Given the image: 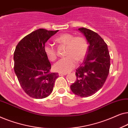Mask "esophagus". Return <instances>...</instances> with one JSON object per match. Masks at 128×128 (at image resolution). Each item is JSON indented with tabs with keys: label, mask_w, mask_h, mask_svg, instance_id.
Wrapping results in <instances>:
<instances>
[{
	"label": "esophagus",
	"mask_w": 128,
	"mask_h": 128,
	"mask_svg": "<svg viewBox=\"0 0 128 128\" xmlns=\"http://www.w3.org/2000/svg\"><path fill=\"white\" fill-rule=\"evenodd\" d=\"M66 73H59V76H64V75H66Z\"/></svg>",
	"instance_id": "esophagus-1"
}]
</instances>
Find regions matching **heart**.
Wrapping results in <instances>:
<instances>
[{
  "instance_id": "1",
  "label": "heart",
  "mask_w": 128,
  "mask_h": 128,
  "mask_svg": "<svg viewBox=\"0 0 128 128\" xmlns=\"http://www.w3.org/2000/svg\"><path fill=\"white\" fill-rule=\"evenodd\" d=\"M55 40L58 44L66 45V56L60 59L54 64V70L60 73L69 72L74 68L76 60L80 62L85 58L88 52V44L84 37L74 36L69 33H64L57 36ZM44 52L49 60L55 61L56 59V51L51 45H45Z\"/></svg>"
}]
</instances>
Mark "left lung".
Instances as JSON below:
<instances>
[{
    "instance_id": "1",
    "label": "left lung",
    "mask_w": 128,
    "mask_h": 128,
    "mask_svg": "<svg viewBox=\"0 0 128 128\" xmlns=\"http://www.w3.org/2000/svg\"><path fill=\"white\" fill-rule=\"evenodd\" d=\"M89 43L83 64L76 70V80L70 86L74 94L87 97L103 86L109 74L110 56L108 46L97 33L86 28L78 29Z\"/></svg>"
}]
</instances>
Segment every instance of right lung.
I'll list each match as a JSON object with an SVG mask.
<instances>
[{
    "label": "right lung",
    "instance_id": "right-lung-1",
    "mask_svg": "<svg viewBox=\"0 0 128 128\" xmlns=\"http://www.w3.org/2000/svg\"><path fill=\"white\" fill-rule=\"evenodd\" d=\"M58 30L40 28L22 38L14 52V70L19 83L30 97L42 99L50 95L58 73H51V64L44 52L46 42Z\"/></svg>",
    "mask_w": 128,
    "mask_h": 128
}]
</instances>
